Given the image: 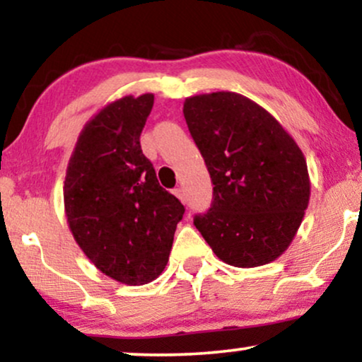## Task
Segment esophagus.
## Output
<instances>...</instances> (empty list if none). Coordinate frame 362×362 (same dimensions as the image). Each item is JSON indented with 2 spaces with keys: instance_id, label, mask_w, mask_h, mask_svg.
<instances>
[{
  "instance_id": "esophagus-1",
  "label": "esophagus",
  "mask_w": 362,
  "mask_h": 362,
  "mask_svg": "<svg viewBox=\"0 0 362 362\" xmlns=\"http://www.w3.org/2000/svg\"><path fill=\"white\" fill-rule=\"evenodd\" d=\"M173 194H175V197L180 202H185V195H184V190L182 189H173Z\"/></svg>"
}]
</instances>
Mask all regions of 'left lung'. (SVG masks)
I'll return each mask as SVG.
<instances>
[{"label": "left lung", "mask_w": 362, "mask_h": 362, "mask_svg": "<svg viewBox=\"0 0 362 362\" xmlns=\"http://www.w3.org/2000/svg\"><path fill=\"white\" fill-rule=\"evenodd\" d=\"M184 117L214 184L212 205L194 226L228 265L276 260L309 204L300 148L267 110L232 91L187 98Z\"/></svg>", "instance_id": "left-lung-1"}]
</instances>
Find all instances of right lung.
I'll list each match as a JSON object with an SVG mask.
<instances>
[{
	"mask_svg": "<svg viewBox=\"0 0 362 362\" xmlns=\"http://www.w3.org/2000/svg\"><path fill=\"white\" fill-rule=\"evenodd\" d=\"M152 107L153 95L145 93L100 110L81 130L63 187L76 244L98 271L128 286L162 274L185 212L141 152Z\"/></svg>",
	"mask_w": 362,
	"mask_h": 362,
	"instance_id": "1",
	"label": "right lung"
}]
</instances>
